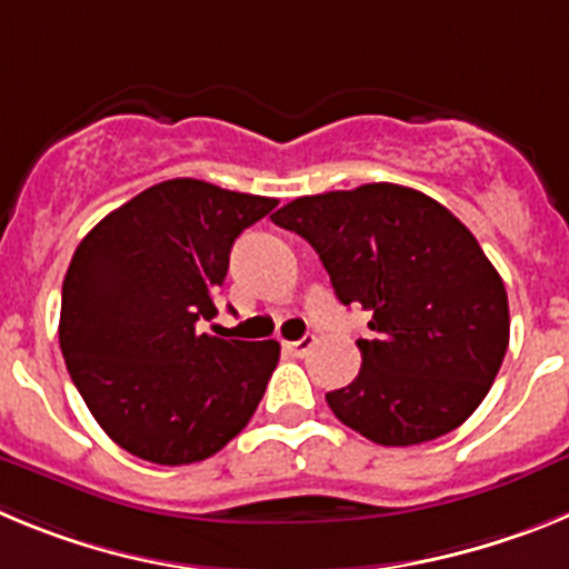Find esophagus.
Returning a JSON list of instances; mask_svg holds the SVG:
<instances>
[{"mask_svg": "<svg viewBox=\"0 0 569 569\" xmlns=\"http://www.w3.org/2000/svg\"><path fill=\"white\" fill-rule=\"evenodd\" d=\"M313 345H316V336H301L299 341H281V347L293 356H308Z\"/></svg>", "mask_w": 569, "mask_h": 569, "instance_id": "esophagus-1", "label": "esophagus"}]
</instances>
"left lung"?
<instances>
[{
  "label": "left lung",
  "instance_id": "obj_1",
  "mask_svg": "<svg viewBox=\"0 0 569 569\" xmlns=\"http://www.w3.org/2000/svg\"><path fill=\"white\" fill-rule=\"evenodd\" d=\"M319 253L341 305L373 313L361 370L328 405L385 447L450 433L481 405L510 341L499 270L445 204L376 182L301 196L270 216Z\"/></svg>",
  "mask_w": 569,
  "mask_h": 569
}]
</instances>
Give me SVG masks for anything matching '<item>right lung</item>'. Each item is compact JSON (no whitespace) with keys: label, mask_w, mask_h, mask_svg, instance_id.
<instances>
[{"label":"right lung","mask_w":569,"mask_h":569,"mask_svg":"<svg viewBox=\"0 0 569 569\" xmlns=\"http://www.w3.org/2000/svg\"><path fill=\"white\" fill-rule=\"evenodd\" d=\"M276 204L170 179L79 241L62 284L59 345L84 405L122 450L193 465L256 413L279 341L219 339L199 321L216 316L233 241Z\"/></svg>","instance_id":"add662e5"}]
</instances>
